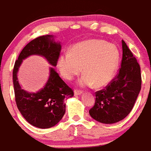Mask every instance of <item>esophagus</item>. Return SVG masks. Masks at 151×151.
Here are the masks:
<instances>
[{
    "instance_id": "1",
    "label": "esophagus",
    "mask_w": 151,
    "mask_h": 151,
    "mask_svg": "<svg viewBox=\"0 0 151 151\" xmlns=\"http://www.w3.org/2000/svg\"><path fill=\"white\" fill-rule=\"evenodd\" d=\"M81 91H79V90H75L74 91V94L75 96H78V95H80L81 93Z\"/></svg>"
}]
</instances>
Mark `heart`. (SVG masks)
I'll return each instance as SVG.
<instances>
[{"mask_svg": "<svg viewBox=\"0 0 151 151\" xmlns=\"http://www.w3.org/2000/svg\"><path fill=\"white\" fill-rule=\"evenodd\" d=\"M119 51L115 45L102 40H89L75 44L70 52L60 55L58 69L63 78L71 80L82 72L81 86L100 88L108 85L117 70Z\"/></svg>", "mask_w": 151, "mask_h": 151, "instance_id": "obj_1", "label": "heart"}]
</instances>
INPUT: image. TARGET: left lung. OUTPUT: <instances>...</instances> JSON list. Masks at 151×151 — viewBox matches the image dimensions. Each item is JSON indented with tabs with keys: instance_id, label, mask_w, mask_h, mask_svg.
Wrapping results in <instances>:
<instances>
[{
	"instance_id": "left-lung-1",
	"label": "left lung",
	"mask_w": 151,
	"mask_h": 151,
	"mask_svg": "<svg viewBox=\"0 0 151 151\" xmlns=\"http://www.w3.org/2000/svg\"><path fill=\"white\" fill-rule=\"evenodd\" d=\"M122 49L118 73L104 89L95 93V104L89 110L90 115L103 124H114L125 118L141 91L140 66L124 40Z\"/></svg>"
}]
</instances>
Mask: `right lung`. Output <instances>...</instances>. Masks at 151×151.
Instances as JSON below:
<instances>
[{
	"label": "right lung",
	"instance_id": "1",
	"mask_svg": "<svg viewBox=\"0 0 151 151\" xmlns=\"http://www.w3.org/2000/svg\"><path fill=\"white\" fill-rule=\"evenodd\" d=\"M61 45L54 41L53 36H41L30 41L24 46L15 62L12 71L16 103L19 111L26 121L41 129L56 125L65 114L66 97H72L73 91L59 76L53 67L45 87L37 93H28L22 89L17 78V73L22 60L32 55L43 56L48 63L57 66Z\"/></svg>",
	"mask_w": 151,
	"mask_h": 151
}]
</instances>
